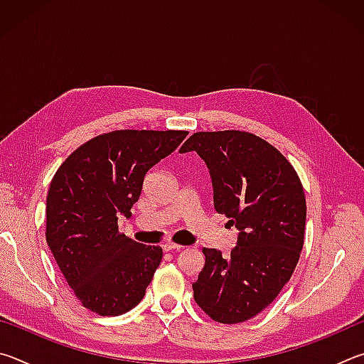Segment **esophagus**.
<instances>
[{
  "instance_id": "34e87169",
  "label": "esophagus",
  "mask_w": 364,
  "mask_h": 364,
  "mask_svg": "<svg viewBox=\"0 0 364 364\" xmlns=\"http://www.w3.org/2000/svg\"><path fill=\"white\" fill-rule=\"evenodd\" d=\"M162 247H164V250H165V252H170V250H180V249H183V245L168 241V242H165V244L162 245Z\"/></svg>"
}]
</instances>
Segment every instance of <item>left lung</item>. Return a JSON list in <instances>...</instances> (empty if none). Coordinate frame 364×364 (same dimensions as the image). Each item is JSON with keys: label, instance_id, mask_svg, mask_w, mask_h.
I'll use <instances>...</instances> for the list:
<instances>
[{"label": "left lung", "instance_id": "obj_1", "mask_svg": "<svg viewBox=\"0 0 364 364\" xmlns=\"http://www.w3.org/2000/svg\"><path fill=\"white\" fill-rule=\"evenodd\" d=\"M205 160L215 210L239 230L230 255L204 247L205 264L193 284L205 315L244 323L273 301L291 279L305 237L306 200L292 164L254 133L197 132L180 152Z\"/></svg>", "mask_w": 364, "mask_h": 364}]
</instances>
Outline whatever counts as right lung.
<instances>
[{"mask_svg":"<svg viewBox=\"0 0 364 364\" xmlns=\"http://www.w3.org/2000/svg\"><path fill=\"white\" fill-rule=\"evenodd\" d=\"M188 132L115 130L67 157L46 197V242L75 297L96 315L119 316L143 300L162 247L119 231L147 170L170 156Z\"/></svg>","mask_w":364,"mask_h":364,"instance_id":"add662e5","label":"right lung"}]
</instances>
